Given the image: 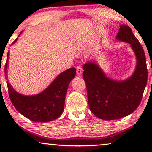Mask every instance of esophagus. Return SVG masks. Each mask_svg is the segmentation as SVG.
Wrapping results in <instances>:
<instances>
[{
    "instance_id": "obj_1",
    "label": "esophagus",
    "mask_w": 152,
    "mask_h": 152,
    "mask_svg": "<svg viewBox=\"0 0 152 152\" xmlns=\"http://www.w3.org/2000/svg\"><path fill=\"white\" fill-rule=\"evenodd\" d=\"M76 73L78 76H81L82 74V68L80 66H78L76 68Z\"/></svg>"
}]
</instances>
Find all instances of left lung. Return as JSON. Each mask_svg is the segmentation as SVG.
I'll return each mask as SVG.
<instances>
[{
    "label": "left lung",
    "instance_id": "8db88e82",
    "mask_svg": "<svg viewBox=\"0 0 152 152\" xmlns=\"http://www.w3.org/2000/svg\"><path fill=\"white\" fill-rule=\"evenodd\" d=\"M116 39L129 43L135 53L136 66L132 76L115 80L108 77L96 61H87L83 66L90 109L95 116L107 121L121 119L135 111L148 80L145 53L132 29L120 25Z\"/></svg>",
    "mask_w": 152,
    "mask_h": 152
}]
</instances>
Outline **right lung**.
Instances as JSON below:
<instances>
[{
	"label": "right lung",
	"instance_id": "add662e5",
	"mask_svg": "<svg viewBox=\"0 0 152 152\" xmlns=\"http://www.w3.org/2000/svg\"><path fill=\"white\" fill-rule=\"evenodd\" d=\"M22 33H20L19 37ZM17 39L18 37L12 45ZM9 60V51L7 53L4 73L10 99L15 109L24 117L35 122H49L60 117L64 111L69 84L76 76V68H71L58 74L50 85L39 93L25 95L15 91L9 83L7 78Z\"/></svg>",
	"mask_w": 152,
	"mask_h": 152
}]
</instances>
